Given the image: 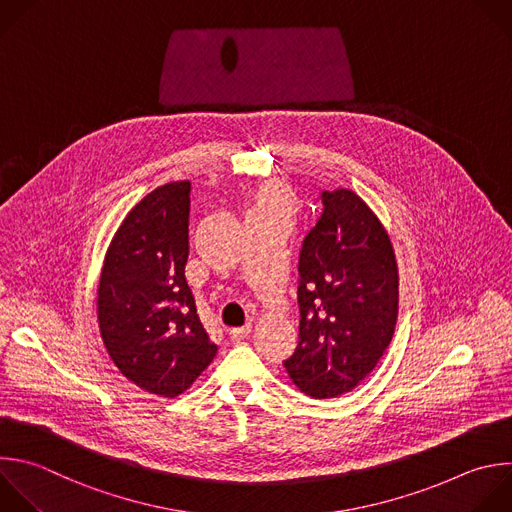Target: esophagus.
<instances>
[{
	"label": "esophagus",
	"mask_w": 512,
	"mask_h": 512,
	"mask_svg": "<svg viewBox=\"0 0 512 512\" xmlns=\"http://www.w3.org/2000/svg\"><path fill=\"white\" fill-rule=\"evenodd\" d=\"M249 333H251V323H247V325H243V327H233V329H229V339L231 342H243V339H247L249 337Z\"/></svg>",
	"instance_id": "obj_1"
}]
</instances>
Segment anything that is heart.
<instances>
[{"mask_svg":"<svg viewBox=\"0 0 512 512\" xmlns=\"http://www.w3.org/2000/svg\"><path fill=\"white\" fill-rule=\"evenodd\" d=\"M301 209V199L287 183H267L259 187L247 207V219H267L289 227Z\"/></svg>","mask_w":512,"mask_h":512,"instance_id":"obj_1","label":"heart"}]
</instances>
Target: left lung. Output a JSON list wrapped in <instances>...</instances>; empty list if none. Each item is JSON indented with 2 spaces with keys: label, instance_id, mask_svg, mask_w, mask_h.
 <instances>
[{
  "label": "left lung",
  "instance_id": "1",
  "mask_svg": "<svg viewBox=\"0 0 512 512\" xmlns=\"http://www.w3.org/2000/svg\"><path fill=\"white\" fill-rule=\"evenodd\" d=\"M323 211L299 251V344L285 370L311 398L352 392L380 362L398 317L392 243L348 189L321 191Z\"/></svg>",
  "mask_w": 512,
  "mask_h": 512
}]
</instances>
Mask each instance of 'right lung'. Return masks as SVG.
Segmentation results:
<instances>
[{
	"label": "right lung",
	"mask_w": 512,
	"mask_h": 512,
	"mask_svg": "<svg viewBox=\"0 0 512 512\" xmlns=\"http://www.w3.org/2000/svg\"><path fill=\"white\" fill-rule=\"evenodd\" d=\"M191 183L148 193L116 231L98 285V323L108 356L138 388L183 394L213 362L185 277Z\"/></svg>",
	"instance_id": "1"
}]
</instances>
